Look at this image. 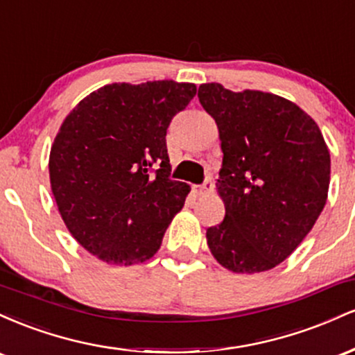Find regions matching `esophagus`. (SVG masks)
I'll list each match as a JSON object with an SVG mask.
<instances>
[{
	"label": "esophagus",
	"instance_id": "34e87169",
	"mask_svg": "<svg viewBox=\"0 0 355 355\" xmlns=\"http://www.w3.org/2000/svg\"><path fill=\"white\" fill-rule=\"evenodd\" d=\"M193 191H195V193H197V195L210 193V191H214V180H211V178H207V180L203 182L202 185L193 187Z\"/></svg>",
	"mask_w": 355,
	"mask_h": 355
}]
</instances>
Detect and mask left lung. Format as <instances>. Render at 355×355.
<instances>
[{
    "instance_id": "left-lung-1",
    "label": "left lung",
    "mask_w": 355,
    "mask_h": 355,
    "mask_svg": "<svg viewBox=\"0 0 355 355\" xmlns=\"http://www.w3.org/2000/svg\"><path fill=\"white\" fill-rule=\"evenodd\" d=\"M198 100L223 152L217 190L225 218L207 229L211 255L235 274L270 270L300 245L327 202L324 137L302 108L272 93L203 83Z\"/></svg>"
}]
</instances>
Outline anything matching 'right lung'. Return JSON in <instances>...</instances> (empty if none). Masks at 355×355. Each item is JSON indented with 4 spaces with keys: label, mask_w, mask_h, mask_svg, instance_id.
<instances>
[{
    "label": "right lung",
    "mask_w": 355,
    "mask_h": 355,
    "mask_svg": "<svg viewBox=\"0 0 355 355\" xmlns=\"http://www.w3.org/2000/svg\"><path fill=\"white\" fill-rule=\"evenodd\" d=\"M197 93L173 80L112 83L60 126L50 183L60 215L85 250L113 266L152 259L190 187L170 180L166 128Z\"/></svg>",
    "instance_id": "obj_1"
}]
</instances>
